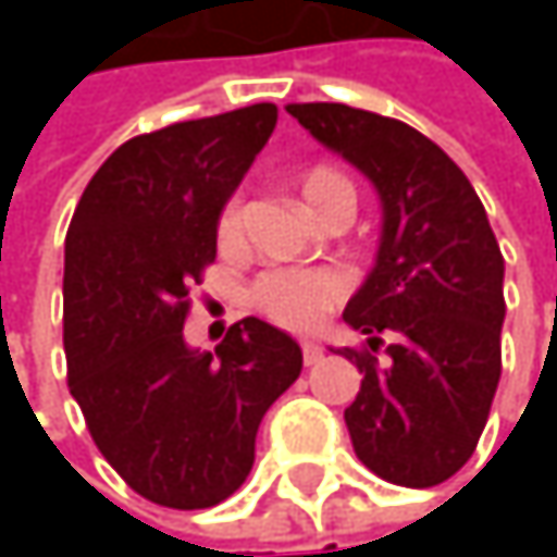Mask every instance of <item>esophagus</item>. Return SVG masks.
<instances>
[{"label":"esophagus","mask_w":557,"mask_h":557,"mask_svg":"<svg viewBox=\"0 0 557 557\" xmlns=\"http://www.w3.org/2000/svg\"><path fill=\"white\" fill-rule=\"evenodd\" d=\"M299 348H302V361H306V364H315V361L322 358V348H319L315 342H309V338H302Z\"/></svg>","instance_id":"esophagus-1"}]
</instances>
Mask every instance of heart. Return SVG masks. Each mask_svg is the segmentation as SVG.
<instances>
[{
	"label": "heart",
	"mask_w": 557,
	"mask_h": 557,
	"mask_svg": "<svg viewBox=\"0 0 557 557\" xmlns=\"http://www.w3.org/2000/svg\"><path fill=\"white\" fill-rule=\"evenodd\" d=\"M299 196L306 209L319 219L332 202L355 199L351 183L335 168H312L299 176ZM215 238L222 248L242 245V199L232 196L219 209L215 219ZM348 293V277L332 268H312V271H274L255 283L251 302L283 329L306 332L315 329Z\"/></svg>",
	"instance_id": "obj_1"
}]
</instances>
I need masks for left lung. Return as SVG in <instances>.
Wrapping results in <instances>:
<instances>
[{
	"instance_id": "left-lung-1",
	"label": "left lung",
	"mask_w": 557,
	"mask_h": 557,
	"mask_svg": "<svg viewBox=\"0 0 557 557\" xmlns=\"http://www.w3.org/2000/svg\"><path fill=\"white\" fill-rule=\"evenodd\" d=\"M286 112L361 170L384 209L377 261L342 312L368 335L364 351H338L364 374L345 409L355 455L389 484L435 487L474 455L500 384L503 255L484 202L406 122L342 102Z\"/></svg>"
}]
</instances>
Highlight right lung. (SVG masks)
Returning <instances> with one entry per match:
<instances>
[{
	"instance_id": "right-lung-1",
	"label": "right lung",
	"mask_w": 557,
	"mask_h": 557,
	"mask_svg": "<svg viewBox=\"0 0 557 557\" xmlns=\"http://www.w3.org/2000/svg\"><path fill=\"white\" fill-rule=\"evenodd\" d=\"M274 125L277 106L258 102L138 135L96 170L66 228V384L102 458L170 509H206L245 484L264 412L302 371L299 345L255 315L215 355L183 338L219 209Z\"/></svg>"
}]
</instances>
